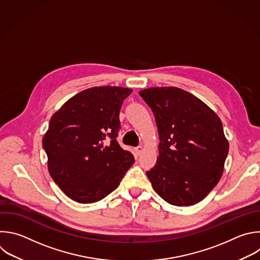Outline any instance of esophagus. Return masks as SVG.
<instances>
[{"label": "esophagus", "instance_id": "esophagus-1", "mask_svg": "<svg viewBox=\"0 0 260 260\" xmlns=\"http://www.w3.org/2000/svg\"><path fill=\"white\" fill-rule=\"evenodd\" d=\"M135 152H136V154L139 156V155L143 152V147H142V146H138V147L135 149Z\"/></svg>", "mask_w": 260, "mask_h": 260}]
</instances>
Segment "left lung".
I'll return each mask as SVG.
<instances>
[{"mask_svg": "<svg viewBox=\"0 0 260 260\" xmlns=\"http://www.w3.org/2000/svg\"><path fill=\"white\" fill-rule=\"evenodd\" d=\"M139 94L154 113L160 139L157 162L146 171L154 190L171 205L200 202L219 182L229 153L219 117L175 86Z\"/></svg>", "mask_w": 260, "mask_h": 260, "instance_id": "1", "label": "left lung"}]
</instances>
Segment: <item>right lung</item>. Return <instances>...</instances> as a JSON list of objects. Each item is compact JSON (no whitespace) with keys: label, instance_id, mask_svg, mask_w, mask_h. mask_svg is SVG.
<instances>
[{"label":"right lung","instance_id":"add662e5","mask_svg":"<svg viewBox=\"0 0 260 260\" xmlns=\"http://www.w3.org/2000/svg\"><path fill=\"white\" fill-rule=\"evenodd\" d=\"M133 91L96 86L69 99L51 118L43 147L50 176L70 199L100 201L120 184L135 162L116 141L119 111Z\"/></svg>","mask_w":260,"mask_h":260}]
</instances>
